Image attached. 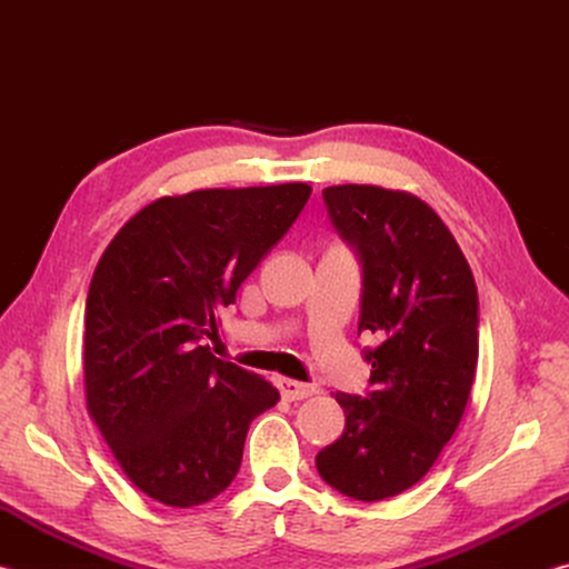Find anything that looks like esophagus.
I'll list each match as a JSON object with an SVG mask.
<instances>
[{"label":"esophagus","instance_id":"34e87169","mask_svg":"<svg viewBox=\"0 0 569 569\" xmlns=\"http://www.w3.org/2000/svg\"><path fill=\"white\" fill-rule=\"evenodd\" d=\"M278 389H281L283 399L288 401H301L316 393L313 383H303V381H293V379H278Z\"/></svg>","mask_w":569,"mask_h":569}]
</instances>
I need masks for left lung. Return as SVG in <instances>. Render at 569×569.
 <instances>
[{
	"mask_svg": "<svg viewBox=\"0 0 569 569\" xmlns=\"http://www.w3.org/2000/svg\"><path fill=\"white\" fill-rule=\"evenodd\" d=\"M331 220L363 266L359 333L373 391H336L341 439L319 451V475L341 495L379 502L435 467L465 417L479 359L471 268L435 208L409 190L323 188Z\"/></svg>",
	"mask_w": 569,
	"mask_h": 569,
	"instance_id": "obj_1",
	"label": "left lung"
}]
</instances>
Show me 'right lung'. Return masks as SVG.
Here are the masks:
<instances>
[{"mask_svg": "<svg viewBox=\"0 0 569 569\" xmlns=\"http://www.w3.org/2000/svg\"><path fill=\"white\" fill-rule=\"evenodd\" d=\"M311 186L162 196L104 248L84 306L88 413L140 492L196 507L236 479L250 421L281 393L210 353L218 311L301 213Z\"/></svg>", "mask_w": 569, "mask_h": 569, "instance_id": "add662e5", "label": "right lung"}]
</instances>
